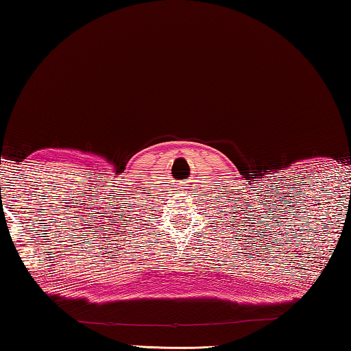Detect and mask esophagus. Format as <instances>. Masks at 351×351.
<instances>
[{
  "label": "esophagus",
  "instance_id": "esophagus-1",
  "mask_svg": "<svg viewBox=\"0 0 351 351\" xmlns=\"http://www.w3.org/2000/svg\"><path fill=\"white\" fill-rule=\"evenodd\" d=\"M182 186H187V184H182ZM184 189H186V187H181V191H184Z\"/></svg>",
  "mask_w": 351,
  "mask_h": 351
}]
</instances>
